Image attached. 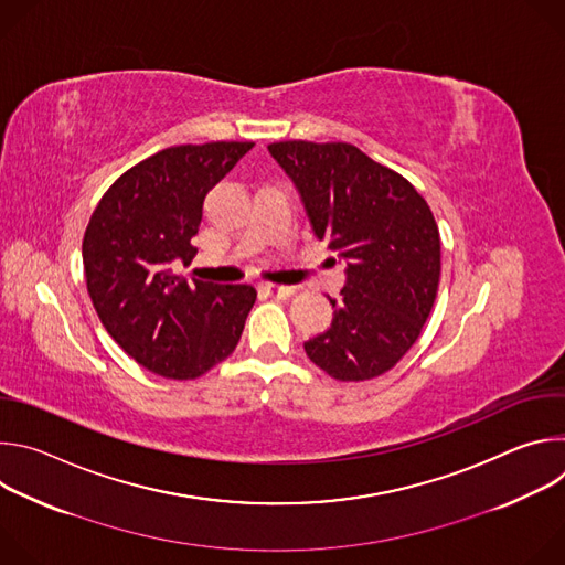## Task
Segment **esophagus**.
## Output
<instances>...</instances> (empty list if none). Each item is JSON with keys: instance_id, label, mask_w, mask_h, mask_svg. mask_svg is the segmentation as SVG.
Here are the masks:
<instances>
[{"instance_id": "esophagus-1", "label": "esophagus", "mask_w": 565, "mask_h": 565, "mask_svg": "<svg viewBox=\"0 0 565 565\" xmlns=\"http://www.w3.org/2000/svg\"><path fill=\"white\" fill-rule=\"evenodd\" d=\"M262 290H266L270 297H277V299H288L295 295L292 286H277V284H264Z\"/></svg>"}]
</instances>
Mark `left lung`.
<instances>
[{"instance_id": "obj_1", "label": "left lung", "mask_w": 565, "mask_h": 565, "mask_svg": "<svg viewBox=\"0 0 565 565\" xmlns=\"http://www.w3.org/2000/svg\"><path fill=\"white\" fill-rule=\"evenodd\" d=\"M270 156L295 183L312 232L347 264L329 331L303 342L340 382L393 369L418 340L440 281V234L427 201L349 142L284 140Z\"/></svg>"}]
</instances>
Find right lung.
Wrapping results in <instances>:
<instances>
[{
  "label": "right lung",
  "mask_w": 565,
  "mask_h": 565,
  "mask_svg": "<svg viewBox=\"0 0 565 565\" xmlns=\"http://www.w3.org/2000/svg\"><path fill=\"white\" fill-rule=\"evenodd\" d=\"M255 142L179 145L127 170L100 199L85 238L87 290L107 333L147 371L194 380L238 344L257 290L188 284L207 192Z\"/></svg>",
  "instance_id": "add662e5"
}]
</instances>
